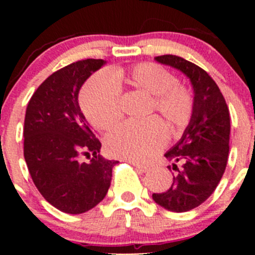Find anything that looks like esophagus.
<instances>
[{
	"label": "esophagus",
	"instance_id": "34e87169",
	"mask_svg": "<svg viewBox=\"0 0 255 255\" xmlns=\"http://www.w3.org/2000/svg\"><path fill=\"white\" fill-rule=\"evenodd\" d=\"M130 164H132V165L134 166L138 171H140V173H145V171H148V166L143 165V164L137 163V161H130Z\"/></svg>",
	"mask_w": 255,
	"mask_h": 255
}]
</instances>
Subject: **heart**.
I'll return each instance as SVG.
<instances>
[{
	"instance_id": "1",
	"label": "heart",
	"mask_w": 255,
	"mask_h": 255,
	"mask_svg": "<svg viewBox=\"0 0 255 255\" xmlns=\"http://www.w3.org/2000/svg\"><path fill=\"white\" fill-rule=\"evenodd\" d=\"M123 84L154 95L151 109L173 129H184L191 121L195 109L191 89L179 84L176 76L160 64L144 61L113 69L110 75L97 73L87 80L80 95V106L95 128L106 130L120 121V86ZM166 138L168 130L159 118L128 121L107 134L106 149L113 156L145 161L163 148Z\"/></svg>"
}]
</instances>
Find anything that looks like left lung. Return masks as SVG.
I'll return each mask as SVG.
<instances>
[{"instance_id":"left-lung-1","label":"left lung","mask_w":255,"mask_h":255,"mask_svg":"<svg viewBox=\"0 0 255 255\" xmlns=\"http://www.w3.org/2000/svg\"><path fill=\"white\" fill-rule=\"evenodd\" d=\"M155 60L185 74L194 89L191 121L181 139L164 155L181 163V168L173 164L177 174L171 186L153 194L154 201L165 210L186 212L206 201L222 179L230 153V111L217 84L204 69L170 54Z\"/></svg>"}]
</instances>
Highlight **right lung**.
Here are the masks:
<instances>
[{
    "instance_id": "obj_1",
    "label": "right lung",
    "mask_w": 255,
    "mask_h": 255,
    "mask_svg": "<svg viewBox=\"0 0 255 255\" xmlns=\"http://www.w3.org/2000/svg\"><path fill=\"white\" fill-rule=\"evenodd\" d=\"M102 59H86L51 74L29 100L24 118V159L38 191L70 215L91 210L106 196L112 168L79 106V91ZM80 153L94 155L80 163Z\"/></svg>"
}]
</instances>
